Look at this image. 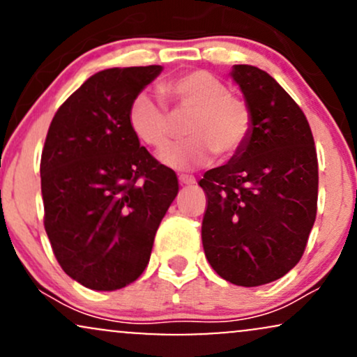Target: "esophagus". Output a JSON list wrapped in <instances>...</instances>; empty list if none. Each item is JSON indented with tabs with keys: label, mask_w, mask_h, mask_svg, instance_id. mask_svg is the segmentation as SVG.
Masks as SVG:
<instances>
[{
	"label": "esophagus",
	"mask_w": 357,
	"mask_h": 357,
	"mask_svg": "<svg viewBox=\"0 0 357 357\" xmlns=\"http://www.w3.org/2000/svg\"><path fill=\"white\" fill-rule=\"evenodd\" d=\"M179 183L186 184V186H192V184H196V178L190 174H179Z\"/></svg>",
	"instance_id": "obj_1"
}]
</instances>
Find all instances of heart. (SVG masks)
I'll return each instance as SVG.
<instances>
[{"mask_svg": "<svg viewBox=\"0 0 357 357\" xmlns=\"http://www.w3.org/2000/svg\"><path fill=\"white\" fill-rule=\"evenodd\" d=\"M174 117H184L181 142L166 147L159 159L178 171L206 165L213 153L230 159L243 149L253 129V114L243 97L210 72L192 70L165 80L158 87ZM130 132L142 144L161 149L173 132V117L158 97L141 92L127 110Z\"/></svg>", "mask_w": 357, "mask_h": 357, "instance_id": "heart-1", "label": "heart"}]
</instances>
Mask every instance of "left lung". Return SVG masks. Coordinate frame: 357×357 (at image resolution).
<instances>
[{
    "instance_id": "1",
    "label": "left lung",
    "mask_w": 357,
    "mask_h": 357,
    "mask_svg": "<svg viewBox=\"0 0 357 357\" xmlns=\"http://www.w3.org/2000/svg\"><path fill=\"white\" fill-rule=\"evenodd\" d=\"M231 77L253 129L238 154L199 181L202 238L221 278L257 287L284 277L304 255L317 213V153L304 112L273 77L252 65H235Z\"/></svg>"
}]
</instances>
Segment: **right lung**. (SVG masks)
I'll return each instance as SVG.
<instances>
[{"label":"right lung","instance_id":"right-lung-1","mask_svg":"<svg viewBox=\"0 0 357 357\" xmlns=\"http://www.w3.org/2000/svg\"><path fill=\"white\" fill-rule=\"evenodd\" d=\"M162 70L107 68L92 75L53 117L40 174L45 231L68 277L117 290L149 264L178 178L130 132V100Z\"/></svg>","mask_w":357,"mask_h":357}]
</instances>
